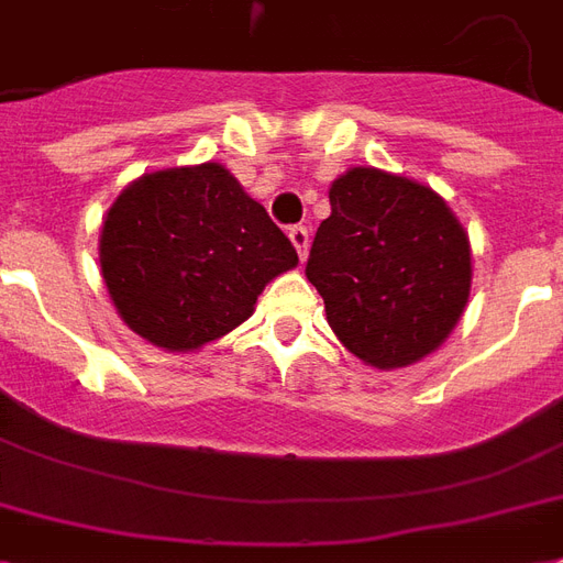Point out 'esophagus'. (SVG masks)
Wrapping results in <instances>:
<instances>
[{
	"label": "esophagus",
	"mask_w": 563,
	"mask_h": 563,
	"mask_svg": "<svg viewBox=\"0 0 563 563\" xmlns=\"http://www.w3.org/2000/svg\"><path fill=\"white\" fill-rule=\"evenodd\" d=\"M289 242L295 244V251H298L300 260H307V251H310V230H307V227H291Z\"/></svg>",
	"instance_id": "obj_1"
}]
</instances>
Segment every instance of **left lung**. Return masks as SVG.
Returning <instances> with one entry per match:
<instances>
[{
	"mask_svg": "<svg viewBox=\"0 0 563 563\" xmlns=\"http://www.w3.org/2000/svg\"><path fill=\"white\" fill-rule=\"evenodd\" d=\"M307 277L354 357L384 372L413 366L466 310L470 235L434 188L349 167L330 183V214L312 239Z\"/></svg>",
	"mask_w": 563,
	"mask_h": 563,
	"instance_id": "obj_1",
	"label": "left lung"
}]
</instances>
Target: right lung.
Here are the masks:
<instances>
[{
    "label": "right lung",
    "instance_id": "obj_1",
    "mask_svg": "<svg viewBox=\"0 0 563 563\" xmlns=\"http://www.w3.org/2000/svg\"><path fill=\"white\" fill-rule=\"evenodd\" d=\"M298 253L218 162L141 174L109 206L100 272L132 333L165 351H200L253 316Z\"/></svg>",
    "mask_w": 563,
    "mask_h": 563
}]
</instances>
